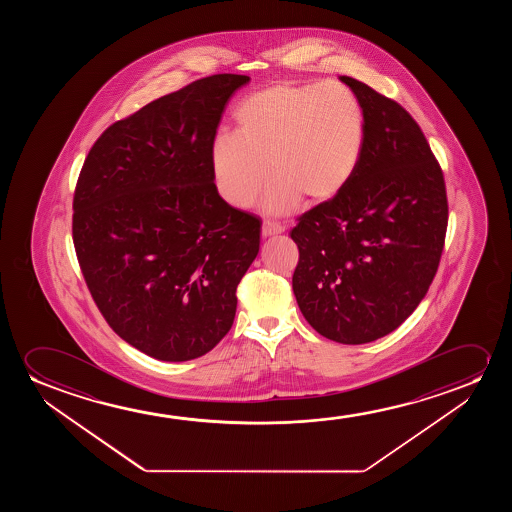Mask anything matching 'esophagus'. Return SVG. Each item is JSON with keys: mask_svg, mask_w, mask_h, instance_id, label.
<instances>
[{"mask_svg": "<svg viewBox=\"0 0 512 512\" xmlns=\"http://www.w3.org/2000/svg\"><path fill=\"white\" fill-rule=\"evenodd\" d=\"M281 232H285L283 225L274 222V220H264V224H262V236L264 238L276 236V234H281Z\"/></svg>", "mask_w": 512, "mask_h": 512, "instance_id": "1", "label": "esophagus"}]
</instances>
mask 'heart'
Segmentation results:
<instances>
[{
  "mask_svg": "<svg viewBox=\"0 0 512 512\" xmlns=\"http://www.w3.org/2000/svg\"><path fill=\"white\" fill-rule=\"evenodd\" d=\"M234 122V134H218L210 150L215 189L234 208L255 203L267 169L274 176L262 199L269 213L294 210L302 197L311 204L332 201L364 154V106L337 82L271 85L246 96Z\"/></svg>",
  "mask_w": 512,
  "mask_h": 512,
  "instance_id": "b5f03b06",
  "label": "heart"
}]
</instances>
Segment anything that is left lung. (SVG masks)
I'll return each instance as SVG.
<instances>
[{"instance_id":"obj_1","label":"left lung","mask_w":512,"mask_h":512,"mask_svg":"<svg viewBox=\"0 0 512 512\" xmlns=\"http://www.w3.org/2000/svg\"><path fill=\"white\" fill-rule=\"evenodd\" d=\"M367 120L357 173L332 201L299 218L292 287L309 325L341 344L390 334L413 313L437 273L448 227L439 164L420 126L355 78Z\"/></svg>"}]
</instances>
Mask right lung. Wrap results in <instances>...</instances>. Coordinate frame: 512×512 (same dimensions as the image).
I'll return each instance as SVG.
<instances>
[{"instance_id": "1", "label": "right lung", "mask_w": 512, "mask_h": 512, "mask_svg": "<svg viewBox=\"0 0 512 512\" xmlns=\"http://www.w3.org/2000/svg\"><path fill=\"white\" fill-rule=\"evenodd\" d=\"M246 75L155 99L99 136L73 199V243L92 299L148 357H203L231 330L260 222L220 197L210 150Z\"/></svg>"}]
</instances>
